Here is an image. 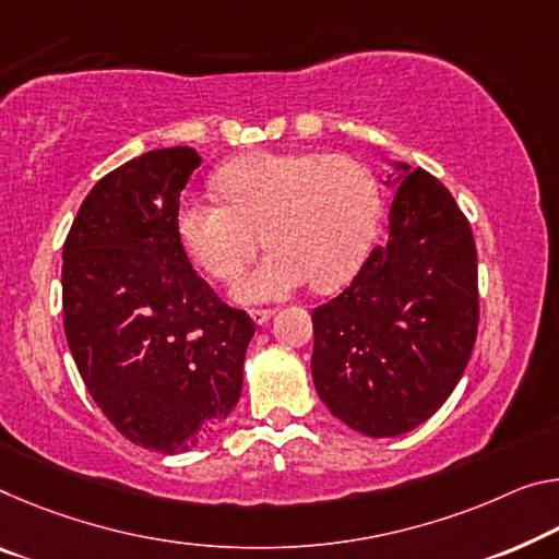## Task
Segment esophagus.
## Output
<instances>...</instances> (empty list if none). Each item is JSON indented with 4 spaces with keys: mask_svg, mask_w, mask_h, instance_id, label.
<instances>
[{
    "mask_svg": "<svg viewBox=\"0 0 559 559\" xmlns=\"http://www.w3.org/2000/svg\"><path fill=\"white\" fill-rule=\"evenodd\" d=\"M271 316H273L271 308H251V321H253L255 325L269 323V318H271Z\"/></svg>",
    "mask_w": 559,
    "mask_h": 559,
    "instance_id": "obj_1",
    "label": "esophagus"
}]
</instances>
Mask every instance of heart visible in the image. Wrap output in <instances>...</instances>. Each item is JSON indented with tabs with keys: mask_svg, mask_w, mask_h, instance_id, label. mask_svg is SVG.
<instances>
[{
	"mask_svg": "<svg viewBox=\"0 0 559 559\" xmlns=\"http://www.w3.org/2000/svg\"><path fill=\"white\" fill-rule=\"evenodd\" d=\"M226 203L186 199L176 216L189 259L214 281H234L259 251L271 253L236 283L238 300H278L313 278L333 290L353 278L373 243L380 191L348 154L255 152L216 174Z\"/></svg>",
	"mask_w": 559,
	"mask_h": 559,
	"instance_id": "heart-1",
	"label": "heart"
}]
</instances>
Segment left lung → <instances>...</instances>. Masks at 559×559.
Segmentation results:
<instances>
[{"label":"left lung","instance_id":"left-lung-1","mask_svg":"<svg viewBox=\"0 0 559 559\" xmlns=\"http://www.w3.org/2000/svg\"><path fill=\"white\" fill-rule=\"evenodd\" d=\"M388 238L313 311L311 373L335 418L368 438L418 428L455 391L477 335L471 224L436 176L395 164Z\"/></svg>","mask_w":559,"mask_h":559}]
</instances>
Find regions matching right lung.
<instances>
[{
  "label": "right lung",
  "mask_w": 559,
  "mask_h": 559,
  "mask_svg": "<svg viewBox=\"0 0 559 559\" xmlns=\"http://www.w3.org/2000/svg\"><path fill=\"white\" fill-rule=\"evenodd\" d=\"M201 156L171 146L114 168L64 241L61 306L88 395L123 438L156 453L197 448L241 397L255 325L186 255L179 199Z\"/></svg>",
  "instance_id": "1"
}]
</instances>
